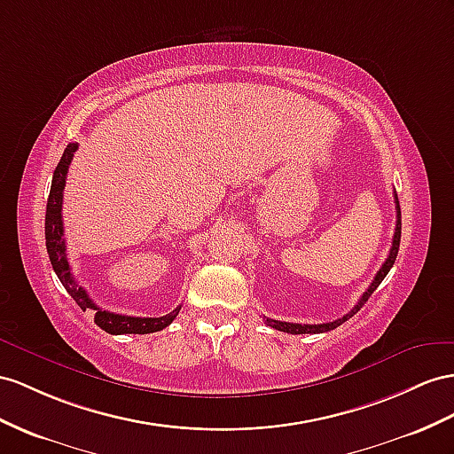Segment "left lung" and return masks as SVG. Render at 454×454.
<instances>
[{"label":"left lung","mask_w":454,"mask_h":454,"mask_svg":"<svg viewBox=\"0 0 454 454\" xmlns=\"http://www.w3.org/2000/svg\"><path fill=\"white\" fill-rule=\"evenodd\" d=\"M395 211H397V223H395V234H393V243H391V249L386 262L381 264V269L378 270V274L374 276V280H372L370 287L363 294V297L358 299V303L347 312L343 318H338L333 322H326V324H294V322H280V320H272V318H264L266 326H270L274 330H280L286 333H322V332H330L333 328L341 326L345 320L351 318L353 315L363 309V305L368 301V297L376 292V287L381 284L383 278L387 276V272L391 270V266L395 264V259H397V253H399V243H401V207H399V200H397V193H395Z\"/></svg>","instance_id":"left-lung-1"}]
</instances>
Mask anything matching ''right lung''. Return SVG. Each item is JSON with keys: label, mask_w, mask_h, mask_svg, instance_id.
Returning a JSON list of instances; mask_svg holds the SVG:
<instances>
[{"label": "right lung", "mask_w": 454, "mask_h": 454, "mask_svg": "<svg viewBox=\"0 0 454 454\" xmlns=\"http://www.w3.org/2000/svg\"><path fill=\"white\" fill-rule=\"evenodd\" d=\"M78 149V144H68L65 153L53 172L51 180V190L48 197V208H45V247H48V254L53 270L59 278L63 287L71 295L76 305L82 310H94V322L101 330L107 333L121 335V333H153L162 328H167L168 324L178 317L182 307H176L172 312L159 318H142V317H126V315H116V312H109L99 309L94 301L90 299L86 289L78 286L74 276L71 272V264L67 259V246L63 238V190L67 184V172L71 167V160L74 157V151Z\"/></svg>", "instance_id": "1"}]
</instances>
